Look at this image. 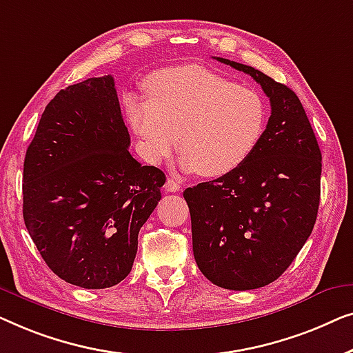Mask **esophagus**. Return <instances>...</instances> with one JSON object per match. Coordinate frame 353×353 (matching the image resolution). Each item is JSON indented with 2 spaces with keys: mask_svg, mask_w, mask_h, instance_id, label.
<instances>
[{
  "mask_svg": "<svg viewBox=\"0 0 353 353\" xmlns=\"http://www.w3.org/2000/svg\"><path fill=\"white\" fill-rule=\"evenodd\" d=\"M181 188H182L181 182L174 181V179H171V177L168 179L166 183H165V190L166 192H181Z\"/></svg>",
  "mask_w": 353,
  "mask_h": 353,
  "instance_id": "34e87169",
  "label": "esophagus"
}]
</instances>
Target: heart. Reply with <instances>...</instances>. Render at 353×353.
I'll list each match as a JSON object with an SVG mask.
<instances>
[{"label": "heart", "instance_id": "b5f03b06", "mask_svg": "<svg viewBox=\"0 0 353 353\" xmlns=\"http://www.w3.org/2000/svg\"><path fill=\"white\" fill-rule=\"evenodd\" d=\"M145 86L148 99H128V117L148 161L170 158L179 137L182 166L217 177L236 170L259 145L267 108L252 89L200 65L165 68Z\"/></svg>", "mask_w": 353, "mask_h": 353}]
</instances>
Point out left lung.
Wrapping results in <instances>:
<instances>
[{
  "label": "left lung",
  "instance_id": "left-lung-1",
  "mask_svg": "<svg viewBox=\"0 0 353 353\" xmlns=\"http://www.w3.org/2000/svg\"><path fill=\"white\" fill-rule=\"evenodd\" d=\"M216 59L256 79L272 113L259 145L243 165L183 192L193 256L214 285L256 290L283 275L314 230L321 152L294 91L250 65Z\"/></svg>",
  "mask_w": 353,
  "mask_h": 353
}]
</instances>
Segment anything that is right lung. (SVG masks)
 Segmentation results:
<instances>
[{
  "mask_svg": "<svg viewBox=\"0 0 353 353\" xmlns=\"http://www.w3.org/2000/svg\"><path fill=\"white\" fill-rule=\"evenodd\" d=\"M112 75L61 89L23 161V221L49 269L86 290L129 275L166 176L129 153Z\"/></svg>",
  "mask_w": 353,
  "mask_h": 353,
  "instance_id": "right-lung-1",
  "label": "right lung"
}]
</instances>
